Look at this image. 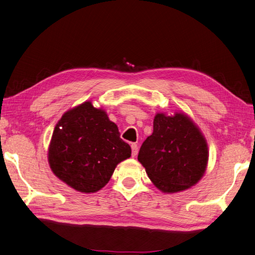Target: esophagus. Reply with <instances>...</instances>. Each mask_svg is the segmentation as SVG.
I'll use <instances>...</instances> for the list:
<instances>
[{"label": "esophagus", "instance_id": "1", "mask_svg": "<svg viewBox=\"0 0 255 255\" xmlns=\"http://www.w3.org/2000/svg\"><path fill=\"white\" fill-rule=\"evenodd\" d=\"M131 154L133 157L137 156V154H138V144L137 143L131 144Z\"/></svg>", "mask_w": 255, "mask_h": 255}]
</instances>
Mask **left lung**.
Wrapping results in <instances>:
<instances>
[{
  "label": "left lung",
  "instance_id": "obj_1",
  "mask_svg": "<svg viewBox=\"0 0 255 255\" xmlns=\"http://www.w3.org/2000/svg\"><path fill=\"white\" fill-rule=\"evenodd\" d=\"M138 161L164 193L186 190L202 178L209 161L204 135L185 113H157L153 132L142 143Z\"/></svg>",
  "mask_w": 255,
  "mask_h": 255
}]
</instances>
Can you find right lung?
<instances>
[{
  "label": "right lung",
  "instance_id": "add662e5",
  "mask_svg": "<svg viewBox=\"0 0 255 255\" xmlns=\"http://www.w3.org/2000/svg\"><path fill=\"white\" fill-rule=\"evenodd\" d=\"M116 124L87 101L67 111L54 128L47 152L53 173L84 193L101 190L118 163L131 155Z\"/></svg>",
  "mask_w": 255,
  "mask_h": 255
}]
</instances>
